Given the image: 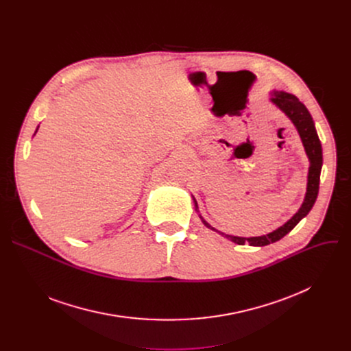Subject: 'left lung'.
<instances>
[{
    "mask_svg": "<svg viewBox=\"0 0 351 351\" xmlns=\"http://www.w3.org/2000/svg\"><path fill=\"white\" fill-rule=\"evenodd\" d=\"M271 98L269 101L278 108L289 119L290 122L294 125L300 138H302L304 152L307 154V158L310 161V167H308V175H307V189H306V195L303 199L302 207L298 208V211L287 221L285 222L282 226H279L278 229L267 233V234H261V236H253V237H241V236H233V234H226L218 229H215L214 226H211L198 211V206L195 198L193 197L194 202V208L195 213L198 214L199 219L202 222L211 230L222 234L223 237H226L228 240L236 243V244H244L248 243L250 245L254 247H263L271 243H275L278 240H280L283 236H286L300 221H302L304 217H307V214L311 211V208L315 204V199L318 195V190H319V176H321V169H322V145L315 129V123L313 121L311 114L308 112L307 107L300 101V99L290 94L286 93L283 90H272L271 93Z\"/></svg>",
    "mask_w": 351,
    "mask_h": 351,
    "instance_id": "8db88e82",
    "label": "left lung"
}]
</instances>
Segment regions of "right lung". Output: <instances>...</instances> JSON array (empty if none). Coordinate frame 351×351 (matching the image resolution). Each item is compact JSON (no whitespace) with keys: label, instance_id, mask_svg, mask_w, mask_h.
I'll return each instance as SVG.
<instances>
[{"label":"right lung","instance_id":"1","mask_svg":"<svg viewBox=\"0 0 351 351\" xmlns=\"http://www.w3.org/2000/svg\"><path fill=\"white\" fill-rule=\"evenodd\" d=\"M37 130H38V126H37V129H36V132H34V134H36V133H37Z\"/></svg>","mask_w":351,"mask_h":351}]
</instances>
